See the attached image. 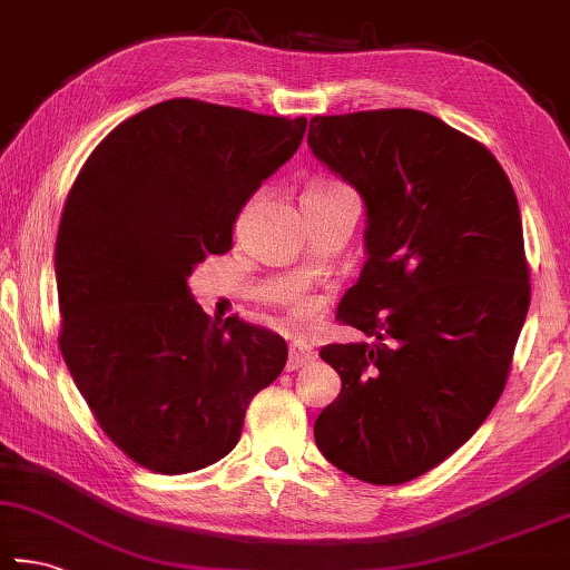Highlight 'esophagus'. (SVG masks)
<instances>
[{"label": "esophagus", "mask_w": 570, "mask_h": 570, "mask_svg": "<svg viewBox=\"0 0 570 570\" xmlns=\"http://www.w3.org/2000/svg\"><path fill=\"white\" fill-rule=\"evenodd\" d=\"M312 361H314L312 346L302 344V341H294V344L288 346V361H286V368H288V371L304 368L306 364H312Z\"/></svg>", "instance_id": "34e87169"}]
</instances>
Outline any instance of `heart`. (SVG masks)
Segmentation results:
<instances>
[{"instance_id":"1","label":"heart","mask_w":570,"mask_h":570,"mask_svg":"<svg viewBox=\"0 0 570 570\" xmlns=\"http://www.w3.org/2000/svg\"><path fill=\"white\" fill-rule=\"evenodd\" d=\"M334 189H344V186L341 184H316V186H312V189H306V194H318V191H334ZM292 312L296 314V316H308L314 312V304L312 302H306V298H294L292 302Z\"/></svg>"}]
</instances>
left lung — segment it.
<instances>
[{
    "mask_svg": "<svg viewBox=\"0 0 570 570\" xmlns=\"http://www.w3.org/2000/svg\"><path fill=\"white\" fill-rule=\"evenodd\" d=\"M308 147L366 206V266L336 318L371 336L318 351L341 393L314 439L354 479L399 485L503 393L531 304L519 202L483 144L426 111L314 117Z\"/></svg>",
    "mask_w": 570,
    "mask_h": 570,
    "instance_id": "obj_1",
    "label": "left lung"
}]
</instances>
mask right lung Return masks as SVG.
Wrapping results in <instances>:
<instances>
[{"label":"right lung","mask_w":570,"mask_h":570,"mask_svg":"<svg viewBox=\"0 0 570 570\" xmlns=\"http://www.w3.org/2000/svg\"><path fill=\"white\" fill-rule=\"evenodd\" d=\"M304 131V117L169 99L109 131L71 186L55 252L61 356L99 426L144 469L224 459L252 399L284 371L282 336L206 316L186 278L232 249L236 216Z\"/></svg>","instance_id":"1"}]
</instances>
